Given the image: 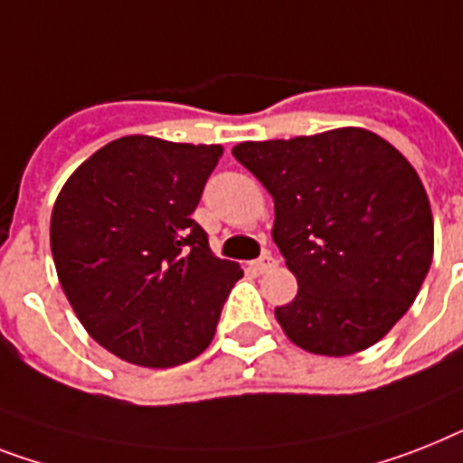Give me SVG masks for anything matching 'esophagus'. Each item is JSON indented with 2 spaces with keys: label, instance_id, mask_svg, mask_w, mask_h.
I'll list each match as a JSON object with an SVG mask.
<instances>
[{
  "label": "esophagus",
  "instance_id": "34e87169",
  "mask_svg": "<svg viewBox=\"0 0 463 463\" xmlns=\"http://www.w3.org/2000/svg\"><path fill=\"white\" fill-rule=\"evenodd\" d=\"M250 266L254 270H259V273H264V270H269V269H273V266H276V259L270 257V254H264V257L257 259V261H251Z\"/></svg>",
  "mask_w": 463,
  "mask_h": 463
}]
</instances>
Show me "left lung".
Listing matches in <instances>:
<instances>
[{
  "label": "left lung",
  "instance_id": "left-lung-1",
  "mask_svg": "<svg viewBox=\"0 0 463 463\" xmlns=\"http://www.w3.org/2000/svg\"><path fill=\"white\" fill-rule=\"evenodd\" d=\"M232 156L276 204L273 242L299 285L276 307L285 335L323 356L388 335L433 261V213L414 166L364 128L242 142Z\"/></svg>",
  "mask_w": 463,
  "mask_h": 463
}]
</instances>
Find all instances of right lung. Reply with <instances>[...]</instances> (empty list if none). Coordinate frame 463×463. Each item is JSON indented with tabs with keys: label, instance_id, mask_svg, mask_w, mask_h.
<instances>
[{
	"label": "right lung",
	"instance_id": "obj_1",
	"mask_svg": "<svg viewBox=\"0 0 463 463\" xmlns=\"http://www.w3.org/2000/svg\"><path fill=\"white\" fill-rule=\"evenodd\" d=\"M221 154L128 135L75 168L56 197L59 283L92 340L123 362L168 368L202 354L242 278L193 219Z\"/></svg>",
	"mask_w": 463,
	"mask_h": 463
}]
</instances>
